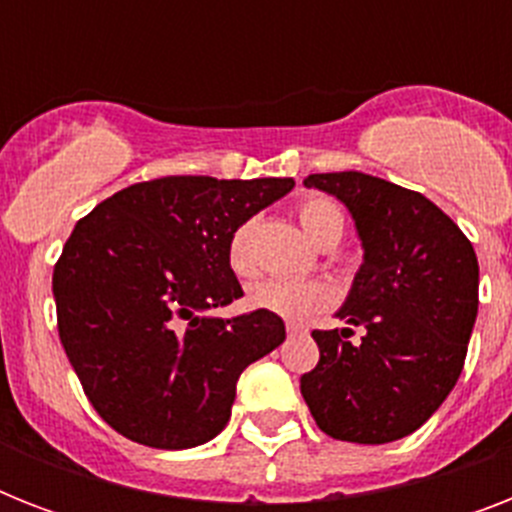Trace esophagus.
Listing matches in <instances>:
<instances>
[{
	"instance_id": "obj_1",
	"label": "esophagus",
	"mask_w": 512,
	"mask_h": 512,
	"mask_svg": "<svg viewBox=\"0 0 512 512\" xmlns=\"http://www.w3.org/2000/svg\"><path fill=\"white\" fill-rule=\"evenodd\" d=\"M287 332L289 335H300V332H305V324H300V321H289Z\"/></svg>"
}]
</instances>
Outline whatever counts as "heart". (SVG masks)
<instances>
[{"label":"heart","instance_id":"b5f03b06","mask_svg":"<svg viewBox=\"0 0 512 512\" xmlns=\"http://www.w3.org/2000/svg\"><path fill=\"white\" fill-rule=\"evenodd\" d=\"M300 225L316 244L332 233L342 236V209L332 199L313 196L300 204ZM252 223L236 228L228 244V265L236 276H247L252 271ZM327 284L313 279H265L247 289V305L252 311H265L289 321H303L321 308H327Z\"/></svg>","mask_w":512,"mask_h":512}]
</instances>
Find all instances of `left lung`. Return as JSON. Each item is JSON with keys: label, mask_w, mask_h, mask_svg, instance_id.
Here are the masks:
<instances>
[{"label": "left lung", "mask_w": 512, "mask_h": 512, "mask_svg": "<svg viewBox=\"0 0 512 512\" xmlns=\"http://www.w3.org/2000/svg\"><path fill=\"white\" fill-rule=\"evenodd\" d=\"M348 207L364 263L337 316L364 327L313 329L319 364L300 393L327 436L390 444L409 436L457 385L478 313L468 236L422 193L364 172L305 177Z\"/></svg>", "instance_id": "1"}]
</instances>
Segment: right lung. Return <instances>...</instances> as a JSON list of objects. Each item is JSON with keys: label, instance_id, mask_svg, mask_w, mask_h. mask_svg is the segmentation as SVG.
<instances>
[{"label": "right lung", "instance_id": "add662e5", "mask_svg": "<svg viewBox=\"0 0 512 512\" xmlns=\"http://www.w3.org/2000/svg\"><path fill=\"white\" fill-rule=\"evenodd\" d=\"M292 177L172 175L108 196L68 236L52 273L60 342L103 420L154 449L207 444L236 382L279 348V316H204L239 300L228 265L239 225L287 196Z\"/></svg>", "mask_w": 512, "mask_h": 512}]
</instances>
